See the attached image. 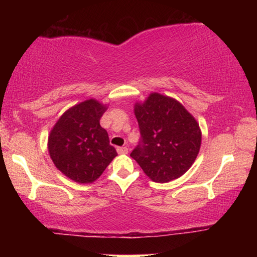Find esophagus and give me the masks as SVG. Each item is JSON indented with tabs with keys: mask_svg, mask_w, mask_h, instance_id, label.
Wrapping results in <instances>:
<instances>
[{
	"mask_svg": "<svg viewBox=\"0 0 257 257\" xmlns=\"http://www.w3.org/2000/svg\"><path fill=\"white\" fill-rule=\"evenodd\" d=\"M117 152L119 154H127L128 153V149H127V147H118Z\"/></svg>",
	"mask_w": 257,
	"mask_h": 257,
	"instance_id": "34e87169",
	"label": "esophagus"
}]
</instances>
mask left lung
<instances>
[{
  "label": "left lung",
  "instance_id": "obj_1",
  "mask_svg": "<svg viewBox=\"0 0 257 257\" xmlns=\"http://www.w3.org/2000/svg\"><path fill=\"white\" fill-rule=\"evenodd\" d=\"M140 142L131 156L154 182L180 178L194 163L201 131L194 117L178 100L151 93L135 105Z\"/></svg>",
  "mask_w": 257,
  "mask_h": 257
}]
</instances>
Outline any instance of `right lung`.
Listing matches in <instances>:
<instances>
[{"label": "right lung", "instance_id": "right-lung-1", "mask_svg": "<svg viewBox=\"0 0 257 257\" xmlns=\"http://www.w3.org/2000/svg\"><path fill=\"white\" fill-rule=\"evenodd\" d=\"M105 110L94 99L77 104L58 119L49 136L55 166L79 184L93 182L117 156L106 130L99 124Z\"/></svg>", "mask_w": 257, "mask_h": 257}]
</instances>
